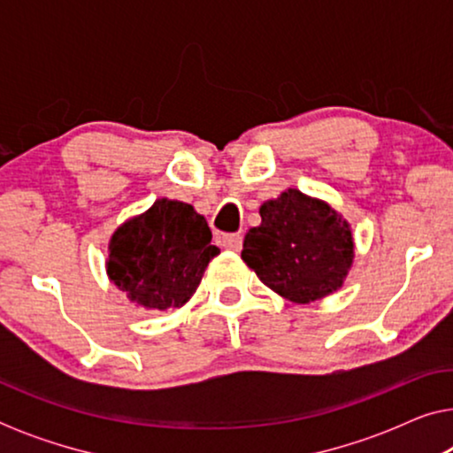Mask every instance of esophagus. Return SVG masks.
<instances>
[{
    "label": "esophagus",
    "instance_id": "1",
    "mask_svg": "<svg viewBox=\"0 0 453 453\" xmlns=\"http://www.w3.org/2000/svg\"><path fill=\"white\" fill-rule=\"evenodd\" d=\"M222 247L225 250H231V251H241V247H243V237H241L239 233H226L222 234Z\"/></svg>",
    "mask_w": 453,
    "mask_h": 453
}]
</instances>
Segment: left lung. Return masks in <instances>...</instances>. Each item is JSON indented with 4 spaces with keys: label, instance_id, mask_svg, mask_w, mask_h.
<instances>
[{
    "label": "left lung",
    "instance_id": "left-lung-1",
    "mask_svg": "<svg viewBox=\"0 0 453 453\" xmlns=\"http://www.w3.org/2000/svg\"><path fill=\"white\" fill-rule=\"evenodd\" d=\"M262 225L245 234L241 257L284 299L311 303L342 287L355 257L349 222L296 189L259 208Z\"/></svg>",
    "mask_w": 453,
    "mask_h": 453
}]
</instances>
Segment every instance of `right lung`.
Wrapping results in <instances>:
<instances>
[{"label": "right lung", "instance_id": "add662e5", "mask_svg": "<svg viewBox=\"0 0 453 453\" xmlns=\"http://www.w3.org/2000/svg\"><path fill=\"white\" fill-rule=\"evenodd\" d=\"M219 247L194 206L157 200L142 216L127 220L111 239L107 274L117 288L146 309L181 307L200 284Z\"/></svg>", "mask_w": 453, "mask_h": 453}]
</instances>
